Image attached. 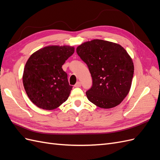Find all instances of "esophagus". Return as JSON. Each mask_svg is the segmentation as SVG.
I'll return each mask as SVG.
<instances>
[{
  "label": "esophagus",
  "instance_id": "esophagus-1",
  "mask_svg": "<svg viewBox=\"0 0 160 160\" xmlns=\"http://www.w3.org/2000/svg\"><path fill=\"white\" fill-rule=\"evenodd\" d=\"M81 82L77 81V83H76V84L75 85V88H79V87H81Z\"/></svg>",
  "mask_w": 160,
  "mask_h": 160
}]
</instances>
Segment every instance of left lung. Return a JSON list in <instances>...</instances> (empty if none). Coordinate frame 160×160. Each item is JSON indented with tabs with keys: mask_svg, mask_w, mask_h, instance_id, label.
I'll return each instance as SVG.
<instances>
[{
	"mask_svg": "<svg viewBox=\"0 0 160 160\" xmlns=\"http://www.w3.org/2000/svg\"><path fill=\"white\" fill-rule=\"evenodd\" d=\"M77 53L88 66L93 79L86 92L89 101L103 109L122 103L129 92L134 71L126 50L118 43L94 39L77 47Z\"/></svg>",
	"mask_w": 160,
	"mask_h": 160,
	"instance_id": "obj_1",
	"label": "left lung"
}]
</instances>
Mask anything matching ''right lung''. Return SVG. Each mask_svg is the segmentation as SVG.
<instances>
[{
  "label": "right lung",
  "instance_id": "add662e5",
  "mask_svg": "<svg viewBox=\"0 0 160 160\" xmlns=\"http://www.w3.org/2000/svg\"><path fill=\"white\" fill-rule=\"evenodd\" d=\"M74 51V47L49 45L28 58L22 83L28 98L38 108L55 109L68 99L72 87L62 65Z\"/></svg>",
  "mask_w": 160,
  "mask_h": 160
}]
</instances>
